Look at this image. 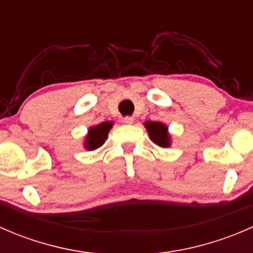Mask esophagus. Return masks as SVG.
<instances>
[{
	"label": "esophagus",
	"instance_id": "obj_1",
	"mask_svg": "<svg viewBox=\"0 0 253 253\" xmlns=\"http://www.w3.org/2000/svg\"><path fill=\"white\" fill-rule=\"evenodd\" d=\"M124 122H125V124H132V122H133V117H132V116H125L124 117Z\"/></svg>",
	"mask_w": 253,
	"mask_h": 253
}]
</instances>
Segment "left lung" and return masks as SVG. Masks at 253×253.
Returning a JSON list of instances; mask_svg holds the SVG:
<instances>
[{
	"instance_id": "left-lung-1",
	"label": "left lung",
	"mask_w": 253,
	"mask_h": 253,
	"mask_svg": "<svg viewBox=\"0 0 253 253\" xmlns=\"http://www.w3.org/2000/svg\"><path fill=\"white\" fill-rule=\"evenodd\" d=\"M145 128L149 132V137L153 142L160 147H169L170 137L168 134V127L162 122L148 121L145 122Z\"/></svg>"
}]
</instances>
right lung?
<instances>
[{"label":"right lung","instance_id":"1","mask_svg":"<svg viewBox=\"0 0 253 253\" xmlns=\"http://www.w3.org/2000/svg\"><path fill=\"white\" fill-rule=\"evenodd\" d=\"M112 127V122H103L95 127H91L89 129V134L85 138V148L89 150H94L96 148L101 147L108 137L109 131Z\"/></svg>","mask_w":253,"mask_h":253}]
</instances>
